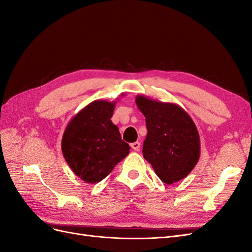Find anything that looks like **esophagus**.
<instances>
[{"label": "esophagus", "mask_w": 252, "mask_h": 252, "mask_svg": "<svg viewBox=\"0 0 252 252\" xmlns=\"http://www.w3.org/2000/svg\"><path fill=\"white\" fill-rule=\"evenodd\" d=\"M140 146H141V143L140 142H134L130 144V147L135 150V151H139L140 150Z\"/></svg>", "instance_id": "1"}]
</instances>
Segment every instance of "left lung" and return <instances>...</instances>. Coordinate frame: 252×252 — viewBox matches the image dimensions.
Returning a JSON list of instances; mask_svg holds the SVG:
<instances>
[{
  "label": "left lung",
  "instance_id": "obj_1",
  "mask_svg": "<svg viewBox=\"0 0 252 252\" xmlns=\"http://www.w3.org/2000/svg\"><path fill=\"white\" fill-rule=\"evenodd\" d=\"M135 103L146 121L143 156L165 184L177 183L192 171L201 155L200 135L181 106L136 95Z\"/></svg>",
  "mask_w": 252,
  "mask_h": 252
}]
</instances>
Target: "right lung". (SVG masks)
<instances>
[{
    "label": "right lung",
    "instance_id": "add662e5",
    "mask_svg": "<svg viewBox=\"0 0 252 252\" xmlns=\"http://www.w3.org/2000/svg\"><path fill=\"white\" fill-rule=\"evenodd\" d=\"M116 103L91 102L74 114L63 133L65 161L77 177L89 184L107 177L130 149L110 120Z\"/></svg>",
    "mask_w": 252,
    "mask_h": 252
}]
</instances>
